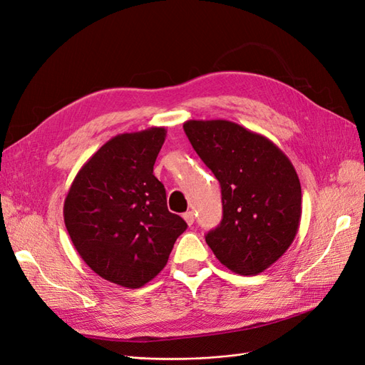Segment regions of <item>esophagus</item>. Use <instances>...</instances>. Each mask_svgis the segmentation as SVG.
I'll use <instances>...</instances> for the list:
<instances>
[{
	"label": "esophagus",
	"mask_w": 365,
	"mask_h": 365,
	"mask_svg": "<svg viewBox=\"0 0 365 365\" xmlns=\"http://www.w3.org/2000/svg\"><path fill=\"white\" fill-rule=\"evenodd\" d=\"M183 219H185L186 224L192 225V222H194V213H192V211H186V213H183Z\"/></svg>",
	"instance_id": "obj_1"
}]
</instances>
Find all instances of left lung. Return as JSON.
Masks as SVG:
<instances>
[{
	"label": "left lung",
	"instance_id": "left-lung-1",
	"mask_svg": "<svg viewBox=\"0 0 365 365\" xmlns=\"http://www.w3.org/2000/svg\"><path fill=\"white\" fill-rule=\"evenodd\" d=\"M183 129L221 183L222 221L207 233V244L233 272H262L289 249L300 225L302 186L291 160L232 121L190 120Z\"/></svg>",
	"mask_w": 365,
	"mask_h": 365
}]
</instances>
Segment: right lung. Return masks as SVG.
Returning a JSON list of instances; mask_svg holds the SVG:
<instances>
[{"label": "right lung", "instance_id": "obj_1", "mask_svg": "<svg viewBox=\"0 0 365 365\" xmlns=\"http://www.w3.org/2000/svg\"><path fill=\"white\" fill-rule=\"evenodd\" d=\"M165 127L120 133L81 168L63 203L68 235L107 282L137 289L166 266L186 222L166 205L154 165Z\"/></svg>", "mask_w": 365, "mask_h": 365}]
</instances>
